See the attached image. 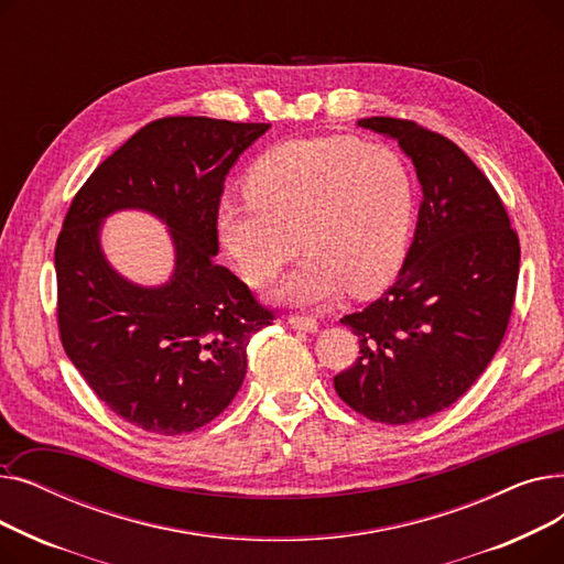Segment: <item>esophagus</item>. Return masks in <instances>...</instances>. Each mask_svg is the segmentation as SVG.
<instances>
[{"label": "esophagus", "mask_w": 564, "mask_h": 564, "mask_svg": "<svg viewBox=\"0 0 564 564\" xmlns=\"http://www.w3.org/2000/svg\"><path fill=\"white\" fill-rule=\"evenodd\" d=\"M288 322L292 324V329L300 332H317V319L308 317V315H290Z\"/></svg>", "instance_id": "34e87169"}]
</instances>
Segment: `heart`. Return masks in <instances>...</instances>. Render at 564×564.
Returning a JSON list of instances; mask_svg holds the SVG:
<instances>
[{
  "label": "heart",
  "instance_id": "obj_1",
  "mask_svg": "<svg viewBox=\"0 0 564 564\" xmlns=\"http://www.w3.org/2000/svg\"><path fill=\"white\" fill-rule=\"evenodd\" d=\"M245 189V198L224 200L217 210L219 242L242 276L262 285L300 247L308 253L274 290L279 302L317 306L345 290L370 297L400 272L416 217V181L393 145L288 139L253 162Z\"/></svg>",
  "mask_w": 564,
  "mask_h": 564
}]
</instances>
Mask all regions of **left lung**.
<instances>
[{"mask_svg": "<svg viewBox=\"0 0 564 564\" xmlns=\"http://www.w3.org/2000/svg\"><path fill=\"white\" fill-rule=\"evenodd\" d=\"M391 137L423 187L416 232L395 283L340 322L359 359L334 377L361 416L406 425L462 398L506 336L519 279V237L487 175L457 143L413 121L361 118Z\"/></svg>", "mask_w": 564, "mask_h": 564, "instance_id": "1", "label": "left lung"}]
</instances>
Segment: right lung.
I'll return each mask as SVG.
<instances>
[{
  "mask_svg": "<svg viewBox=\"0 0 564 564\" xmlns=\"http://www.w3.org/2000/svg\"><path fill=\"white\" fill-rule=\"evenodd\" d=\"M270 123L169 116L109 155L75 194L54 249L62 345L123 421L162 436L203 427L240 391L247 345L274 313L215 256L224 181ZM143 209L170 228V281L145 289L101 253V221Z\"/></svg>",
  "mask_w": 564,
  "mask_h": 564,
  "instance_id": "1",
  "label": "right lung"
}]
</instances>
